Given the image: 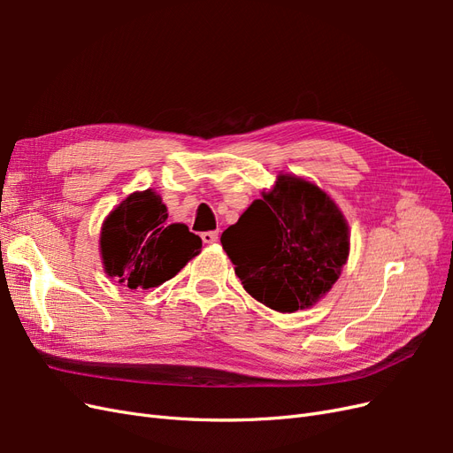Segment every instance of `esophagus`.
I'll list each match as a JSON object with an SVG mask.
<instances>
[{"mask_svg":"<svg viewBox=\"0 0 453 453\" xmlns=\"http://www.w3.org/2000/svg\"><path fill=\"white\" fill-rule=\"evenodd\" d=\"M202 242L203 243H215L217 242V238H219V234H217V230H210V232H202Z\"/></svg>","mask_w":453,"mask_h":453,"instance_id":"1","label":"esophagus"}]
</instances>
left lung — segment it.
Masks as SVG:
<instances>
[{
	"mask_svg": "<svg viewBox=\"0 0 453 453\" xmlns=\"http://www.w3.org/2000/svg\"><path fill=\"white\" fill-rule=\"evenodd\" d=\"M221 243L245 291L289 313L318 303L349 253L348 225L336 203L289 173L223 232Z\"/></svg>",
	"mask_w": 453,
	"mask_h": 453,
	"instance_id": "1",
	"label": "left lung"
}]
</instances>
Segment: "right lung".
Returning a JSON list of instances; mask_svg holds the SVG:
<instances>
[{
    "instance_id": "add662e5",
    "label": "right lung",
    "mask_w": 453,
    "mask_h": 453,
    "mask_svg": "<svg viewBox=\"0 0 453 453\" xmlns=\"http://www.w3.org/2000/svg\"><path fill=\"white\" fill-rule=\"evenodd\" d=\"M168 210L153 190L134 193L105 219L100 248L107 276L128 289H150L173 278L202 250L181 223L168 225Z\"/></svg>"
}]
</instances>
